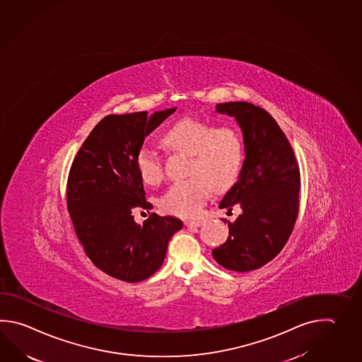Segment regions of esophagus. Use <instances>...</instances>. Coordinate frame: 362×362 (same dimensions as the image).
Returning a JSON list of instances; mask_svg holds the SVG:
<instances>
[{
    "mask_svg": "<svg viewBox=\"0 0 362 362\" xmlns=\"http://www.w3.org/2000/svg\"><path fill=\"white\" fill-rule=\"evenodd\" d=\"M185 227H199L204 224L202 221H185Z\"/></svg>",
    "mask_w": 362,
    "mask_h": 362,
    "instance_id": "34e87169",
    "label": "esophagus"
}]
</instances>
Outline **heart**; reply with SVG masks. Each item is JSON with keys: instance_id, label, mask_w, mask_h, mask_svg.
Here are the masks:
<instances>
[{"instance_id": "b5f03b06", "label": "heart", "mask_w": 362, "mask_h": 362, "mask_svg": "<svg viewBox=\"0 0 362 362\" xmlns=\"http://www.w3.org/2000/svg\"><path fill=\"white\" fill-rule=\"evenodd\" d=\"M166 147L191 156L189 174L192 177L171 185L160 199L165 213L182 218L197 216L216 188L230 185L236 179L244 160V141L233 126H214L194 118H183L163 134ZM135 166L141 180L148 185L161 183L163 161L155 149L143 146L135 156Z\"/></svg>"}]
</instances>
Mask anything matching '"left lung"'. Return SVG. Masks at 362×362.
Returning a JSON list of instances; mask_svg holds the SVG:
<instances>
[{
	"label": "left lung",
	"mask_w": 362,
	"mask_h": 362,
	"mask_svg": "<svg viewBox=\"0 0 362 362\" xmlns=\"http://www.w3.org/2000/svg\"><path fill=\"white\" fill-rule=\"evenodd\" d=\"M215 111L236 119L244 138L245 160L219 207L240 205L228 223L229 236L213 258L229 271L249 272L271 262L286 244L299 209L300 177L293 148L276 119L254 104L228 102Z\"/></svg>",
	"instance_id": "obj_1"
}]
</instances>
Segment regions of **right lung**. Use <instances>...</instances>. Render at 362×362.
I'll return each mask as SVG.
<instances>
[{"mask_svg":"<svg viewBox=\"0 0 362 362\" xmlns=\"http://www.w3.org/2000/svg\"><path fill=\"white\" fill-rule=\"evenodd\" d=\"M163 111L110 115L93 129L74 157L66 185V204L86 255L100 271L118 280L139 282L163 266L170 238L183 227L175 216L134 221L146 201L135 156L163 119Z\"/></svg>","mask_w":362,"mask_h":362,"instance_id":"add662e5","label":"right lung"}]
</instances>
